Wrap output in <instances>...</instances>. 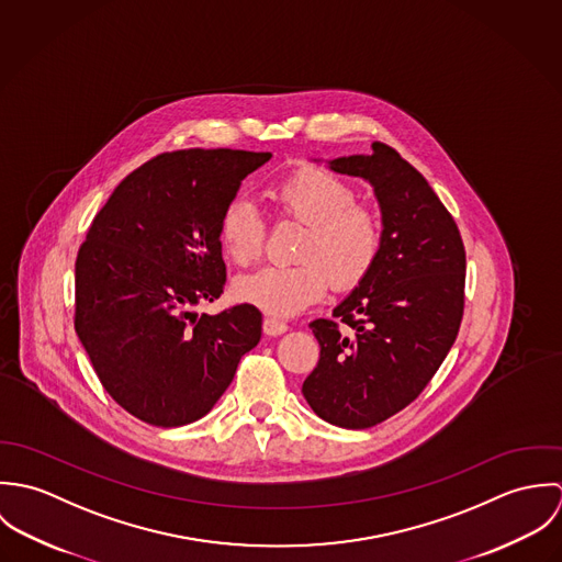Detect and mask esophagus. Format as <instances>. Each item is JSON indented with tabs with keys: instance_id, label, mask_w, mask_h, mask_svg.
Here are the masks:
<instances>
[{
	"instance_id": "34e87169",
	"label": "esophagus",
	"mask_w": 562,
	"mask_h": 562,
	"mask_svg": "<svg viewBox=\"0 0 562 562\" xmlns=\"http://www.w3.org/2000/svg\"><path fill=\"white\" fill-rule=\"evenodd\" d=\"M285 330H288L285 322L277 321V318H266L263 321V333L270 335V337H277V335H281Z\"/></svg>"
}]
</instances>
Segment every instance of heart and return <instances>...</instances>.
I'll use <instances>...</instances> for the list:
<instances>
[{
	"instance_id": "b5f03b06",
	"label": "heart",
	"mask_w": 562,
	"mask_h": 562,
	"mask_svg": "<svg viewBox=\"0 0 562 562\" xmlns=\"http://www.w3.org/2000/svg\"><path fill=\"white\" fill-rule=\"evenodd\" d=\"M270 199L283 218L305 225L292 266H268L236 283L241 303L277 318L294 316L318 303L328 281L337 292L363 283L383 248L379 214L357 203L352 186L339 175L301 166L279 179ZM223 252L236 266H250L263 252L266 227L255 207L232 201L218 221Z\"/></svg>"
}]
</instances>
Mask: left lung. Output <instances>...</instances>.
Masks as SVG:
<instances>
[{
  "mask_svg": "<svg viewBox=\"0 0 562 562\" xmlns=\"http://www.w3.org/2000/svg\"><path fill=\"white\" fill-rule=\"evenodd\" d=\"M330 168L374 186L383 248L333 321L310 322L321 359L303 396L324 422L359 430L415 401L450 352L465 307V246L452 214L396 149L372 143L370 156Z\"/></svg>",
  "mask_w": 562,
  "mask_h": 562,
  "instance_id": "obj_1",
  "label": "left lung"
}]
</instances>
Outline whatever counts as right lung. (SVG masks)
<instances>
[{
    "label": "right lung",
    "instance_id": "add662e5",
    "mask_svg": "<svg viewBox=\"0 0 562 562\" xmlns=\"http://www.w3.org/2000/svg\"><path fill=\"white\" fill-rule=\"evenodd\" d=\"M272 154L181 149L130 172L76 259V333L103 390L134 417L175 428L225 394L261 337V312L192 310L223 294L218 221Z\"/></svg>",
    "mask_w": 562,
    "mask_h": 562
}]
</instances>
